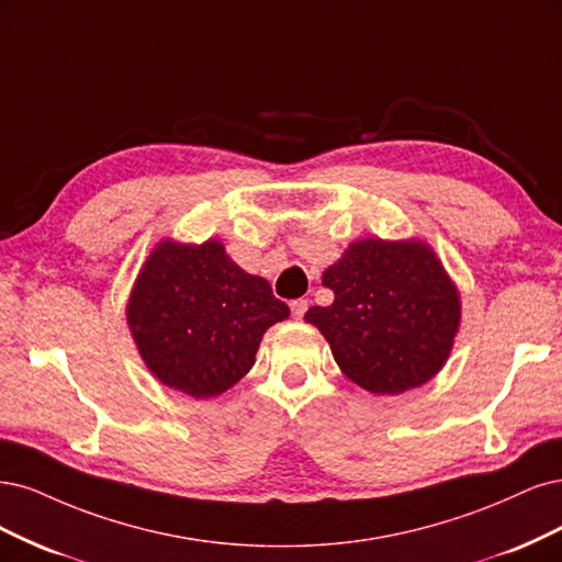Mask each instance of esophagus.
Masks as SVG:
<instances>
[{
	"instance_id": "34e87169",
	"label": "esophagus",
	"mask_w": 562,
	"mask_h": 562,
	"mask_svg": "<svg viewBox=\"0 0 562 562\" xmlns=\"http://www.w3.org/2000/svg\"><path fill=\"white\" fill-rule=\"evenodd\" d=\"M307 305H311V303H307V299H296V301L289 303V307H292V315L296 319H301L307 313Z\"/></svg>"
}]
</instances>
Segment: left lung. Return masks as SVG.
Masks as SVG:
<instances>
[{"label": "left lung", "mask_w": 562, "mask_h": 562, "mask_svg": "<svg viewBox=\"0 0 562 562\" xmlns=\"http://www.w3.org/2000/svg\"><path fill=\"white\" fill-rule=\"evenodd\" d=\"M322 284L334 303L305 319L329 340L340 371L373 394H402L437 373L460 324L458 289L423 243L359 240Z\"/></svg>", "instance_id": "left-lung-1"}]
</instances>
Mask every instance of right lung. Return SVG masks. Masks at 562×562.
<instances>
[{"label":"right lung","mask_w":562,"mask_h":562,"mask_svg":"<svg viewBox=\"0 0 562 562\" xmlns=\"http://www.w3.org/2000/svg\"><path fill=\"white\" fill-rule=\"evenodd\" d=\"M286 303L233 263L216 240L160 243L144 263L128 303V324L149 371L195 400L226 392L255 367L270 324Z\"/></svg>","instance_id":"right-lung-1"}]
</instances>
